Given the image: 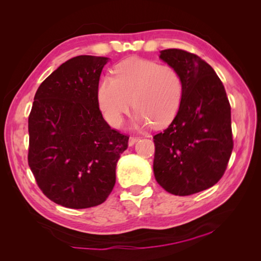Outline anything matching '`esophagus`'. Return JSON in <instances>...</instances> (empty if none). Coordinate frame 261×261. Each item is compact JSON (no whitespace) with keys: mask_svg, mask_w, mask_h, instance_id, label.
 <instances>
[{"mask_svg":"<svg viewBox=\"0 0 261 261\" xmlns=\"http://www.w3.org/2000/svg\"><path fill=\"white\" fill-rule=\"evenodd\" d=\"M138 137H129V139H128V146L129 147H132V146H134L135 145L137 141H138Z\"/></svg>","mask_w":261,"mask_h":261,"instance_id":"34e87169","label":"esophagus"}]
</instances>
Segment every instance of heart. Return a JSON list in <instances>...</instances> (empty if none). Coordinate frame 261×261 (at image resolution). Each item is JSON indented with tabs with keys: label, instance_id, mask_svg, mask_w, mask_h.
I'll return each mask as SVG.
<instances>
[{
	"label": "heart",
	"instance_id": "obj_1",
	"mask_svg": "<svg viewBox=\"0 0 261 261\" xmlns=\"http://www.w3.org/2000/svg\"><path fill=\"white\" fill-rule=\"evenodd\" d=\"M181 94L183 84L174 67L139 58L117 64L113 77L102 78L97 90L99 108L113 127L123 124L132 103L135 128L167 124L175 116Z\"/></svg>",
	"mask_w": 261,
	"mask_h": 261
}]
</instances>
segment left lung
I'll return each instance as SVG.
<instances>
[{"label":"left lung","mask_w":261,"mask_h":261,"mask_svg":"<svg viewBox=\"0 0 261 261\" xmlns=\"http://www.w3.org/2000/svg\"><path fill=\"white\" fill-rule=\"evenodd\" d=\"M159 58L177 70L183 94L174 120L153 137V174L168 193L188 196L224 174L233 149L231 107L206 61L178 49L162 50Z\"/></svg>","instance_id":"left-lung-1"}]
</instances>
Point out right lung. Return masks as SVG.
<instances>
[{"label": "right lung", "mask_w": 261, "mask_h": 261, "mask_svg": "<svg viewBox=\"0 0 261 261\" xmlns=\"http://www.w3.org/2000/svg\"><path fill=\"white\" fill-rule=\"evenodd\" d=\"M109 58L80 55L63 63L39 87L28 118V164L55 203L84 209L103 202L128 137L112 129L97 90Z\"/></svg>", "instance_id": "1"}]
</instances>
